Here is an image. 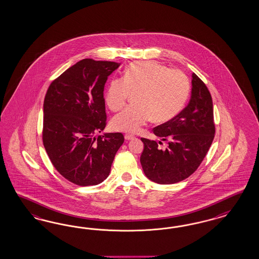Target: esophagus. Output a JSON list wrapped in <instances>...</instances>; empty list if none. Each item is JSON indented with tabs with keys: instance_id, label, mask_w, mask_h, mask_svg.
<instances>
[{
	"instance_id": "1",
	"label": "esophagus",
	"mask_w": 259,
	"mask_h": 259,
	"mask_svg": "<svg viewBox=\"0 0 259 259\" xmlns=\"http://www.w3.org/2000/svg\"><path fill=\"white\" fill-rule=\"evenodd\" d=\"M124 139H125L126 141H131V140H134L135 139V137L134 136H132V135H125L124 136Z\"/></svg>"
}]
</instances>
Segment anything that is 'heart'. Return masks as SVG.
<instances>
[{
  "label": "heart",
  "instance_id": "heart-1",
  "mask_svg": "<svg viewBox=\"0 0 259 259\" xmlns=\"http://www.w3.org/2000/svg\"><path fill=\"white\" fill-rule=\"evenodd\" d=\"M190 84L180 70L169 69L154 61L135 62L128 65L122 78L111 80L105 95L110 110L121 109L130 92L136 93L138 105L129 106L111 120L115 131L138 133L150 118L165 122L175 118L187 101Z\"/></svg>",
  "mask_w": 259,
  "mask_h": 259
}]
</instances>
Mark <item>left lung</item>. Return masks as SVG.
Segmentation results:
<instances>
[{
    "mask_svg": "<svg viewBox=\"0 0 259 259\" xmlns=\"http://www.w3.org/2000/svg\"><path fill=\"white\" fill-rule=\"evenodd\" d=\"M192 95L188 105L179 115L153 132L167 141L141 138L144 149L141 163L145 176L158 184H174L184 181L196 172L212 144L215 127L212 96L203 81L192 74Z\"/></svg>",
    "mask_w": 259,
    "mask_h": 259,
    "instance_id": "obj_1",
    "label": "left lung"
}]
</instances>
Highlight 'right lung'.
<instances>
[{
  "mask_svg": "<svg viewBox=\"0 0 259 259\" xmlns=\"http://www.w3.org/2000/svg\"><path fill=\"white\" fill-rule=\"evenodd\" d=\"M119 64L83 59L55 78L47 89L44 146L56 170L78 186L104 181L124 142L121 133L95 137L106 126L104 84Z\"/></svg>",
  "mask_w": 259,
  "mask_h": 259,
  "instance_id": "right-lung-1",
  "label": "right lung"
}]
</instances>
